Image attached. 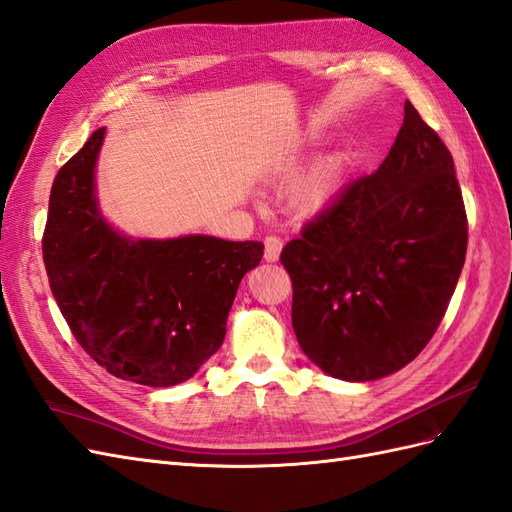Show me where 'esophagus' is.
Returning <instances> with one entry per match:
<instances>
[{"label": "esophagus", "instance_id": "esophagus-1", "mask_svg": "<svg viewBox=\"0 0 512 512\" xmlns=\"http://www.w3.org/2000/svg\"><path fill=\"white\" fill-rule=\"evenodd\" d=\"M264 246H266V261H277L279 255H281V248H283V240L277 238V235H268V238L264 240Z\"/></svg>", "mask_w": 512, "mask_h": 512}]
</instances>
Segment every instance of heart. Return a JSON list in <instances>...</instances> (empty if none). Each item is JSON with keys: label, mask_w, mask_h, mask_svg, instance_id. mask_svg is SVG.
<instances>
[{"label": "heart", "mask_w": 512, "mask_h": 512, "mask_svg": "<svg viewBox=\"0 0 512 512\" xmlns=\"http://www.w3.org/2000/svg\"><path fill=\"white\" fill-rule=\"evenodd\" d=\"M337 170L333 164H320L296 183L292 201L300 214H318L329 205L337 190Z\"/></svg>", "instance_id": "b5f03b06"}]
</instances>
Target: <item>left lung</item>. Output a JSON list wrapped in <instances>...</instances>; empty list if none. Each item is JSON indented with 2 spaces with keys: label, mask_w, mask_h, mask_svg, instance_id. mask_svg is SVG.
I'll use <instances>...</instances> for the list:
<instances>
[{
  "label": "left lung",
  "mask_w": 512,
  "mask_h": 512,
  "mask_svg": "<svg viewBox=\"0 0 512 512\" xmlns=\"http://www.w3.org/2000/svg\"><path fill=\"white\" fill-rule=\"evenodd\" d=\"M465 251L452 153L406 101L398 138L376 173L350 181L283 248L300 348L342 381L402 370L443 320Z\"/></svg>",
  "instance_id": "1"
}]
</instances>
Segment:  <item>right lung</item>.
<instances>
[{
	"label": "right lung",
	"mask_w": 512,
	"mask_h": 512,
	"mask_svg": "<svg viewBox=\"0 0 512 512\" xmlns=\"http://www.w3.org/2000/svg\"><path fill=\"white\" fill-rule=\"evenodd\" d=\"M103 136L106 127L51 186L43 235L51 294L77 342L112 376L179 385L222 346L235 292L264 244L212 235L134 240L116 231L95 192Z\"/></svg>",
	"instance_id": "obj_1"
}]
</instances>
